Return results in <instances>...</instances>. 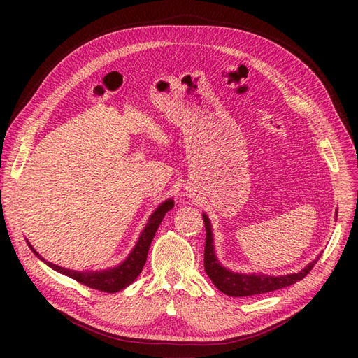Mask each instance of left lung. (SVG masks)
Here are the masks:
<instances>
[{
  "instance_id": "left-lung-1",
  "label": "left lung",
  "mask_w": 358,
  "mask_h": 358,
  "mask_svg": "<svg viewBox=\"0 0 358 358\" xmlns=\"http://www.w3.org/2000/svg\"><path fill=\"white\" fill-rule=\"evenodd\" d=\"M203 221L206 227V242H204V270L208 276L210 278L215 287L224 294L231 297H246V296H255V294H264V292H270L275 289H280L289 287L292 284L299 282L305 278L313 266L317 264L318 258L300 270L299 273L294 275H285V276H266V275H241L233 273L230 270L224 268L220 266L218 259L213 252V239H212V230L210 222L206 215H203Z\"/></svg>"
}]
</instances>
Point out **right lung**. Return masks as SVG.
<instances>
[{"instance_id": "obj_1", "label": "right lung", "mask_w": 358, "mask_h": 358, "mask_svg": "<svg viewBox=\"0 0 358 358\" xmlns=\"http://www.w3.org/2000/svg\"><path fill=\"white\" fill-rule=\"evenodd\" d=\"M175 206L173 200H166L162 204H159L157 210L150 216L145 230L140 234L136 248L133 249V252L129 254V257L125 259V262L109 270H104V272H95V273H80V272H74V270H69V268H64L59 267L57 264H52L49 262H45L49 267H52L53 270H57V272L70 276L71 279L78 280L79 284H83L90 288L94 289H99L103 292H116V291H121L125 287H128L129 284H133L136 278L142 272V268L146 263V258H148V251H149V246L152 243L154 236L158 230V227L164 218V215ZM31 248V246H29ZM32 249V248H31ZM34 251V249H32ZM36 252V251H34ZM37 254V252H36ZM38 255V254H37ZM40 257V255H38Z\"/></svg>"}]
</instances>
